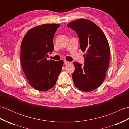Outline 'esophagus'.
<instances>
[{
  "label": "esophagus",
  "mask_w": 129,
  "mask_h": 129,
  "mask_svg": "<svg viewBox=\"0 0 129 129\" xmlns=\"http://www.w3.org/2000/svg\"><path fill=\"white\" fill-rule=\"evenodd\" d=\"M64 63L65 64H72V62H70V61H68L67 60H65L64 61Z\"/></svg>",
  "instance_id": "1"
}]
</instances>
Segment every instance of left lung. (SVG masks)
Instances as JSON below:
<instances>
[{"mask_svg": "<svg viewBox=\"0 0 129 129\" xmlns=\"http://www.w3.org/2000/svg\"><path fill=\"white\" fill-rule=\"evenodd\" d=\"M67 26L77 33L81 50L86 53L84 55V66L78 62H74V84L83 91H93L103 83L108 69L110 57L108 41L102 30L88 19H78L69 23Z\"/></svg>", "mask_w": 129, "mask_h": 129, "instance_id": "8db88e82", "label": "left lung"}]
</instances>
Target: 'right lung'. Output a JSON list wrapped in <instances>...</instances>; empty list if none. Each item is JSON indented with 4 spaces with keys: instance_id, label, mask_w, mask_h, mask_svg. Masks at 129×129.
<instances>
[{
    "instance_id": "add662e5",
    "label": "right lung",
    "mask_w": 129,
    "mask_h": 129,
    "mask_svg": "<svg viewBox=\"0 0 129 129\" xmlns=\"http://www.w3.org/2000/svg\"><path fill=\"white\" fill-rule=\"evenodd\" d=\"M58 24H46L30 29L21 44L20 61L28 83L38 91L53 87L64 64L62 60H46L54 50L53 38Z\"/></svg>"
}]
</instances>
